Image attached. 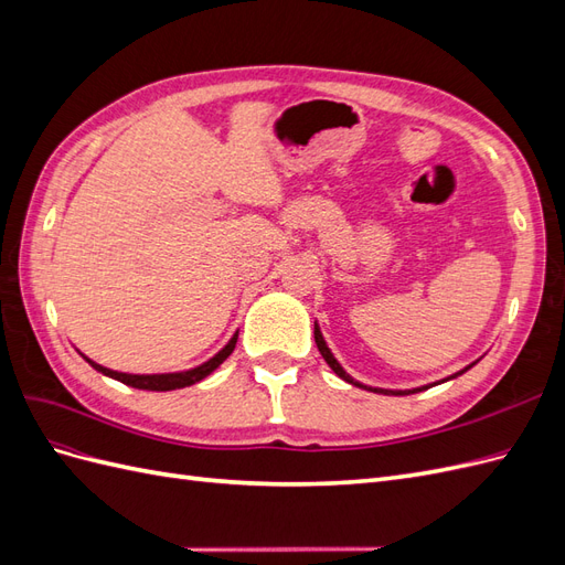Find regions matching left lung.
<instances>
[{
	"mask_svg": "<svg viewBox=\"0 0 565 565\" xmlns=\"http://www.w3.org/2000/svg\"><path fill=\"white\" fill-rule=\"evenodd\" d=\"M313 337H316V344H318V351L322 353V358H324V363H328L341 380L344 382H349V384H353V386H361V388H367V391H374V393H393V396H407V393H417V391H422V388H429V386H422V388H413V391H386V388H372V386H365V384H361V382H355V380H351L349 374L344 372V367H341L339 363H337V358L332 355V351L328 349V344H324V339H322V334H320V328H318V322H316V328H313ZM473 365V363H471ZM469 365V367H471ZM469 367H465V370H459L457 374H465ZM457 374H452V377H457ZM452 377H448V380H452Z\"/></svg>",
	"mask_w": 565,
	"mask_h": 565,
	"instance_id": "obj_1",
	"label": "left lung"
}]
</instances>
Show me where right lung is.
I'll return each mask as SVG.
<instances>
[{
  "label": "right lung",
  "mask_w": 565,
  "mask_h": 565,
  "mask_svg": "<svg viewBox=\"0 0 565 565\" xmlns=\"http://www.w3.org/2000/svg\"><path fill=\"white\" fill-rule=\"evenodd\" d=\"M235 341H237V334L231 337L228 344L221 349L214 358H210L207 363H202L193 370H185V372H169V374H127V372H117V370H108L104 365H98L94 361H89L87 355H84V361H87L94 370H98L100 374H106V377H113L117 382H122L127 386H134V388H143V391H174V388H183V386H191V384H198L202 382L207 374H212L221 363L226 361V358L233 353L235 349Z\"/></svg>",
  "instance_id": "add662e5"
}]
</instances>
